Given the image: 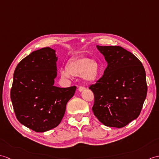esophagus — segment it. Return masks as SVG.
Instances as JSON below:
<instances>
[{
	"label": "esophagus",
	"mask_w": 159,
	"mask_h": 159,
	"mask_svg": "<svg viewBox=\"0 0 159 159\" xmlns=\"http://www.w3.org/2000/svg\"><path fill=\"white\" fill-rule=\"evenodd\" d=\"M84 89H85V88H84V87H79V91L80 92L84 91Z\"/></svg>",
	"instance_id": "esophagus-1"
}]
</instances>
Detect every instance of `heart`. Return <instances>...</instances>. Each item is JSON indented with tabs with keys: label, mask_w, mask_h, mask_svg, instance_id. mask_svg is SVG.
<instances>
[{
	"label": "heart",
	"mask_w": 159,
	"mask_h": 159,
	"mask_svg": "<svg viewBox=\"0 0 159 159\" xmlns=\"http://www.w3.org/2000/svg\"><path fill=\"white\" fill-rule=\"evenodd\" d=\"M99 65L95 60L87 57L74 58L68 62L67 68L60 70L63 79H70L72 76H82L88 83H93L99 76Z\"/></svg>",
	"instance_id": "heart-1"
}]
</instances>
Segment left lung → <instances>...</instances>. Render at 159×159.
Returning a JSON list of instances; mask_svg holds the SVG:
<instances>
[{"mask_svg": "<svg viewBox=\"0 0 159 159\" xmlns=\"http://www.w3.org/2000/svg\"><path fill=\"white\" fill-rule=\"evenodd\" d=\"M107 61L102 78L89 87L94 115L107 127L121 128L137 119L147 94L144 68L138 59L119 46H96Z\"/></svg>", "mask_w": 159, "mask_h": 159, "instance_id": "8db88e82", "label": "left lung"}]
</instances>
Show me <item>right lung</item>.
Returning a JSON list of instances; mask_svg holds the SVG:
<instances>
[{
  "label": "right lung",
  "instance_id": "1",
  "mask_svg": "<svg viewBox=\"0 0 159 159\" xmlns=\"http://www.w3.org/2000/svg\"><path fill=\"white\" fill-rule=\"evenodd\" d=\"M57 61L54 49L42 48L24 58L14 71L11 99L15 114L21 124L36 132L56 127L75 93V86H54Z\"/></svg>",
  "mask_w": 159,
  "mask_h": 159
}]
</instances>
